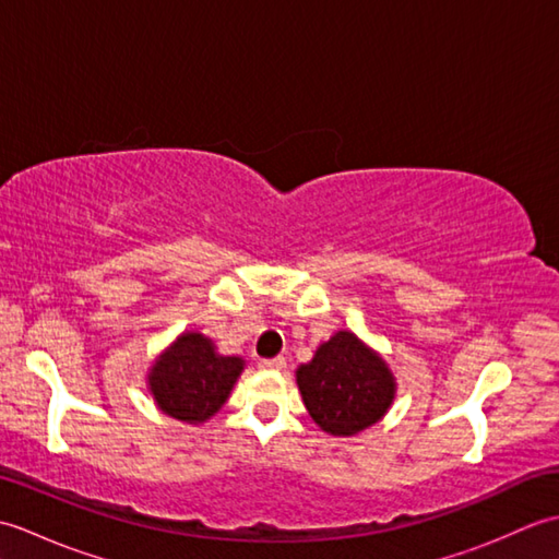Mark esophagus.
<instances>
[{"mask_svg": "<svg viewBox=\"0 0 559 559\" xmlns=\"http://www.w3.org/2000/svg\"><path fill=\"white\" fill-rule=\"evenodd\" d=\"M259 367L261 370H283L286 367V358H266V360H259Z\"/></svg>", "mask_w": 559, "mask_h": 559, "instance_id": "obj_1", "label": "esophagus"}]
</instances>
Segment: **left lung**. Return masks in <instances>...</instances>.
Masks as SVG:
<instances>
[{"label": "left lung", "mask_w": 559, "mask_h": 559, "mask_svg": "<svg viewBox=\"0 0 559 559\" xmlns=\"http://www.w3.org/2000/svg\"><path fill=\"white\" fill-rule=\"evenodd\" d=\"M295 377L312 420L334 437L372 427L396 396V379L382 355L350 331H336Z\"/></svg>", "instance_id": "1"}]
</instances>
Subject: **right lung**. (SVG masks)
<instances>
[{
  "label": "right lung",
  "instance_id": "right-lung-1",
  "mask_svg": "<svg viewBox=\"0 0 559 559\" xmlns=\"http://www.w3.org/2000/svg\"><path fill=\"white\" fill-rule=\"evenodd\" d=\"M242 370V358L218 355L211 338L185 331L158 355L146 379L153 401L165 415L199 425L223 408Z\"/></svg>",
  "mask_w": 559,
  "mask_h": 559
}]
</instances>
